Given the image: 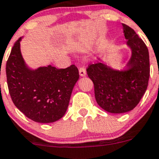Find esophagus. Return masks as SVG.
Listing matches in <instances>:
<instances>
[{"instance_id":"1","label":"esophagus","mask_w":159,"mask_h":159,"mask_svg":"<svg viewBox=\"0 0 159 159\" xmlns=\"http://www.w3.org/2000/svg\"><path fill=\"white\" fill-rule=\"evenodd\" d=\"M79 73H80V76H86V70H85L84 67H80L79 70Z\"/></svg>"}]
</instances>
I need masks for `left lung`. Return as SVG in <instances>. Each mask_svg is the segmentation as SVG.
Wrapping results in <instances>:
<instances>
[{
  "mask_svg": "<svg viewBox=\"0 0 159 159\" xmlns=\"http://www.w3.org/2000/svg\"><path fill=\"white\" fill-rule=\"evenodd\" d=\"M127 46L132 50L127 69L114 70L99 58L86 69L94 84L98 105L111 113H124L132 110L145 94L150 76L149 54L143 40L133 29L122 24Z\"/></svg>",
  "mask_w": 159,
  "mask_h": 159,
  "instance_id": "obj_1",
  "label": "left lung"
}]
</instances>
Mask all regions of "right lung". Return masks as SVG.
Here are the masks:
<instances>
[{"mask_svg": "<svg viewBox=\"0 0 159 159\" xmlns=\"http://www.w3.org/2000/svg\"><path fill=\"white\" fill-rule=\"evenodd\" d=\"M15 42L6 64L7 86L16 107L31 120L40 123L61 119L67 109L72 91L79 80L78 69L71 65L57 69L51 65L31 70Z\"/></svg>", "mask_w": 159, "mask_h": 159, "instance_id": "add662e5", "label": "right lung"}]
</instances>
